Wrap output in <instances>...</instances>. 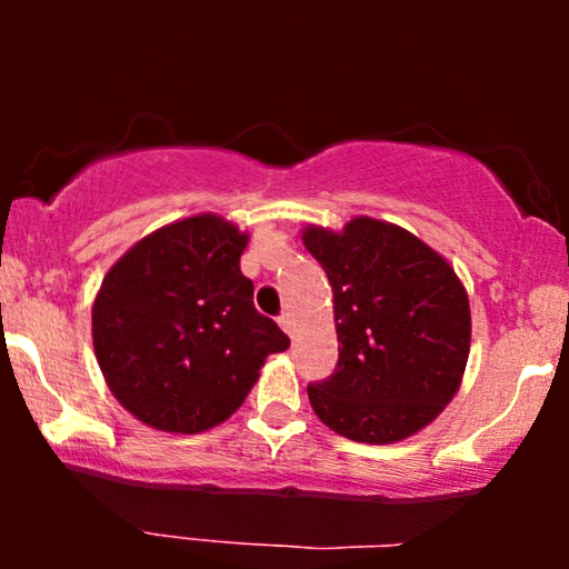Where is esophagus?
I'll list each match as a JSON object with an SVG mask.
<instances>
[{
    "label": "esophagus",
    "mask_w": 569,
    "mask_h": 569,
    "mask_svg": "<svg viewBox=\"0 0 569 569\" xmlns=\"http://www.w3.org/2000/svg\"><path fill=\"white\" fill-rule=\"evenodd\" d=\"M277 323L282 326V331H284V333H292V318H290V313H282V316H279V318H277Z\"/></svg>",
    "instance_id": "esophagus-1"
}]
</instances>
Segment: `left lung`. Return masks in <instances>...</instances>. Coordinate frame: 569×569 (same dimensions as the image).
Wrapping results in <instances>:
<instances>
[{"label":"left lung","instance_id":"1","mask_svg":"<svg viewBox=\"0 0 569 569\" xmlns=\"http://www.w3.org/2000/svg\"><path fill=\"white\" fill-rule=\"evenodd\" d=\"M302 243L333 290L339 360L308 386L310 407L349 440L388 446L440 415L471 347L469 298L450 263L396 224L357 217Z\"/></svg>","mask_w":569,"mask_h":569}]
</instances>
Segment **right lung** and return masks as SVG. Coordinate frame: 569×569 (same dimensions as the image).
Masks as SVG:
<instances>
[{
    "mask_svg": "<svg viewBox=\"0 0 569 569\" xmlns=\"http://www.w3.org/2000/svg\"><path fill=\"white\" fill-rule=\"evenodd\" d=\"M236 224L199 214L154 230L108 271L92 345L123 409L166 432H204L246 401L263 360L290 347L253 308Z\"/></svg>",
    "mask_w": 569,
    "mask_h": 569,
    "instance_id": "obj_1",
    "label": "right lung"
}]
</instances>
